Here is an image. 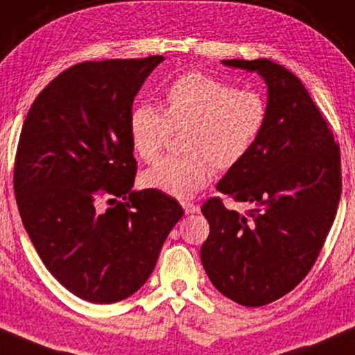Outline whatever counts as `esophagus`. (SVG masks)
Instances as JSON below:
<instances>
[{"label": "esophagus", "mask_w": 355, "mask_h": 355, "mask_svg": "<svg viewBox=\"0 0 355 355\" xmlns=\"http://www.w3.org/2000/svg\"><path fill=\"white\" fill-rule=\"evenodd\" d=\"M183 209H184V214L189 215V214H196V211H199V207L193 202H182Z\"/></svg>", "instance_id": "obj_1"}]
</instances>
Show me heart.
Returning a JSON list of instances; mask_svg holds the SVG:
<instances>
[{
    "label": "heart",
    "mask_w": 355,
    "mask_h": 355,
    "mask_svg": "<svg viewBox=\"0 0 355 355\" xmlns=\"http://www.w3.org/2000/svg\"><path fill=\"white\" fill-rule=\"evenodd\" d=\"M269 118L266 95L191 71L164 87L161 110L135 105L129 113L132 150L141 161L159 159L173 132L182 130L178 156L157 162L144 173V184L188 199L210 182L214 167L228 171L245 159Z\"/></svg>",
    "instance_id": "obj_1"
}]
</instances>
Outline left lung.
I'll return each mask as SVG.
<instances>
[{"label": "left lung", "mask_w": 355, "mask_h": 355, "mask_svg": "<svg viewBox=\"0 0 355 355\" xmlns=\"http://www.w3.org/2000/svg\"><path fill=\"white\" fill-rule=\"evenodd\" d=\"M223 63L264 78L269 118L245 159L216 184L247 214L228 210L220 196L202 205L210 232L200 261L218 292L258 308L292 292L314 266L341 198L340 145L287 68L269 59Z\"/></svg>", "instance_id": "8db88e82"}]
</instances>
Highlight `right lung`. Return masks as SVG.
Segmentation results:
<instances>
[{"label": "right lung", "mask_w": 355, "mask_h": 355, "mask_svg": "<svg viewBox=\"0 0 355 355\" xmlns=\"http://www.w3.org/2000/svg\"><path fill=\"white\" fill-rule=\"evenodd\" d=\"M162 60L67 68L35 98L20 132L14 162L20 218L52 276L91 303L135 293L183 215L162 191H132L137 161L129 113Z\"/></svg>", "instance_id": "1"}]
</instances>
